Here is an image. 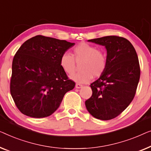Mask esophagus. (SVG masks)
<instances>
[{
  "label": "esophagus",
  "mask_w": 151,
  "mask_h": 151,
  "mask_svg": "<svg viewBox=\"0 0 151 151\" xmlns=\"http://www.w3.org/2000/svg\"><path fill=\"white\" fill-rule=\"evenodd\" d=\"M82 87H83V86H82L81 84L76 83V84L75 85V88H77V89H79V88H82Z\"/></svg>",
  "instance_id": "1"
}]
</instances>
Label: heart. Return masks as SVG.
Here are the masks:
<instances>
[{
	"mask_svg": "<svg viewBox=\"0 0 151 151\" xmlns=\"http://www.w3.org/2000/svg\"><path fill=\"white\" fill-rule=\"evenodd\" d=\"M81 70L71 76L72 79L78 83L90 82L94 76H101L107 65V55L96 46L86 42H81L73 50V54L65 52L59 59V65L63 72L72 75L76 70V63Z\"/></svg>",
	"mask_w": 151,
	"mask_h": 151,
	"instance_id": "heart-1",
	"label": "heart"
}]
</instances>
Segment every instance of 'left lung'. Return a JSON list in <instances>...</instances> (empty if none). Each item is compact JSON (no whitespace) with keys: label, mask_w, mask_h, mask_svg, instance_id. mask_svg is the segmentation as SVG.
Returning a JSON list of instances; mask_svg holds the SVG:
<instances>
[{"label":"left lung","mask_w":151,"mask_h":151,"mask_svg":"<svg viewBox=\"0 0 151 151\" xmlns=\"http://www.w3.org/2000/svg\"><path fill=\"white\" fill-rule=\"evenodd\" d=\"M88 41L105 46L107 65L90 84L92 95L85 103L94 118L109 120L120 115L135 96L140 76L138 57L131 42L122 37L110 35Z\"/></svg>","instance_id":"left-lung-1"}]
</instances>
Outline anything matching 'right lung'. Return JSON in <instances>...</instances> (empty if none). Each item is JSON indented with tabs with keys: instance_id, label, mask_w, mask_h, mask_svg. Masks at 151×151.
I'll list each match as a JSON object with an SVG mask.
<instances>
[{
	"instance_id": "right-lung-1",
	"label": "right lung",
	"mask_w": 151,
	"mask_h": 151,
	"mask_svg": "<svg viewBox=\"0 0 151 151\" xmlns=\"http://www.w3.org/2000/svg\"><path fill=\"white\" fill-rule=\"evenodd\" d=\"M75 43L36 35L27 40L12 62L10 92L21 113L32 118L48 117L75 88L59 65L61 55Z\"/></svg>"
}]
</instances>
